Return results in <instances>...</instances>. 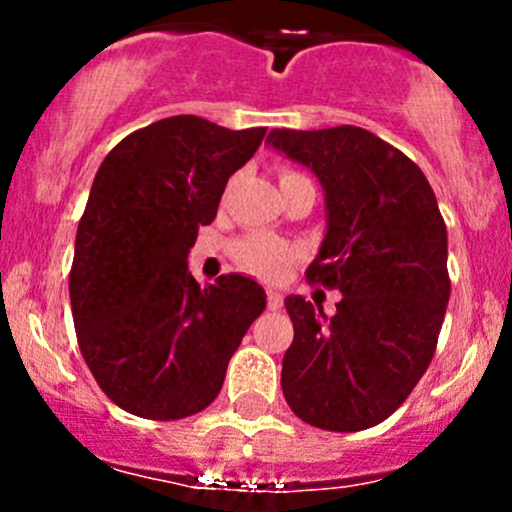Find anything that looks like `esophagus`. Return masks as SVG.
<instances>
[{
    "mask_svg": "<svg viewBox=\"0 0 512 512\" xmlns=\"http://www.w3.org/2000/svg\"><path fill=\"white\" fill-rule=\"evenodd\" d=\"M282 304H285L282 294L275 292V289H270V292H267V307H270L272 312H277V309H282Z\"/></svg>",
    "mask_w": 512,
    "mask_h": 512,
    "instance_id": "1",
    "label": "esophagus"
}]
</instances>
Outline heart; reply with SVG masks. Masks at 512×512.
<instances>
[{
    "label": "heart",
    "instance_id": "obj_1",
    "mask_svg": "<svg viewBox=\"0 0 512 512\" xmlns=\"http://www.w3.org/2000/svg\"><path fill=\"white\" fill-rule=\"evenodd\" d=\"M289 180H309L307 175L299 173V170L282 168L280 170V185L289 183ZM232 257H235L237 265L242 267L250 275L260 277V280L275 282L280 277L287 275V270L292 267L294 252L292 245H287L285 240L275 235H267V232H250V235L240 237V240L232 245Z\"/></svg>",
    "mask_w": 512,
    "mask_h": 512
}]
</instances>
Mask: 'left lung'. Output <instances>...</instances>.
Masks as SVG:
<instances>
[{"mask_svg": "<svg viewBox=\"0 0 512 512\" xmlns=\"http://www.w3.org/2000/svg\"><path fill=\"white\" fill-rule=\"evenodd\" d=\"M267 143L322 183L327 235L304 277L342 292L324 320L304 297L285 299L282 394L309 426L364 431L409 399L436 352L451 294L446 223L421 168L364 128H275Z\"/></svg>", "mask_w": 512, "mask_h": 512, "instance_id": "left-lung-1", "label": "left lung"}]
</instances>
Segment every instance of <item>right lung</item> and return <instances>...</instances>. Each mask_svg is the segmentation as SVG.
Listing matches in <instances>:
<instances>
[{
	"mask_svg": "<svg viewBox=\"0 0 512 512\" xmlns=\"http://www.w3.org/2000/svg\"><path fill=\"white\" fill-rule=\"evenodd\" d=\"M265 128L170 116L123 138L98 168L79 220L69 275L79 349L103 394L151 421L215 401L227 361L265 309L242 275L200 287L188 252L218 215L227 178Z\"/></svg>",
	"mask_w": 512,
	"mask_h": 512,
	"instance_id": "add662e5",
	"label": "right lung"
}]
</instances>
